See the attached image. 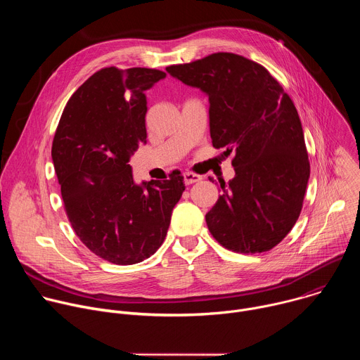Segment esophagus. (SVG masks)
<instances>
[{"instance_id": "34e87169", "label": "esophagus", "mask_w": 360, "mask_h": 360, "mask_svg": "<svg viewBox=\"0 0 360 360\" xmlns=\"http://www.w3.org/2000/svg\"><path fill=\"white\" fill-rule=\"evenodd\" d=\"M202 179L200 175L195 174V172H185L184 174V181L186 185H191V184H195V182H199Z\"/></svg>"}]
</instances>
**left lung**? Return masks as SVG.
Listing matches in <instances>:
<instances>
[{"instance_id":"left-lung-1","label":"left lung","mask_w":360,"mask_h":360,"mask_svg":"<svg viewBox=\"0 0 360 360\" xmlns=\"http://www.w3.org/2000/svg\"><path fill=\"white\" fill-rule=\"evenodd\" d=\"M167 71L208 94L212 145L233 153L235 178L205 215L210 232L238 253L271 250L296 224L311 175L293 101L265 67L232 53Z\"/></svg>"}]
</instances>
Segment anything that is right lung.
Here are the masks:
<instances>
[{"label": "right lung", "instance_id": "1", "mask_svg": "<svg viewBox=\"0 0 360 360\" xmlns=\"http://www.w3.org/2000/svg\"><path fill=\"white\" fill-rule=\"evenodd\" d=\"M167 74L108 67L70 98L58 122L53 162L64 210L79 240L115 265L142 262L162 245L184 176L135 185L128 164L146 139V96Z\"/></svg>", "mask_w": 360, "mask_h": 360}]
</instances>
